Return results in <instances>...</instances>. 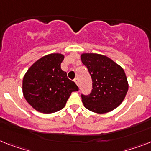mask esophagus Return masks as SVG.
<instances>
[{"instance_id": "esophagus-1", "label": "esophagus", "mask_w": 151, "mask_h": 151, "mask_svg": "<svg viewBox=\"0 0 151 151\" xmlns=\"http://www.w3.org/2000/svg\"><path fill=\"white\" fill-rule=\"evenodd\" d=\"M74 82H75L77 85L79 86V81H78V78H76L75 79H74Z\"/></svg>"}]
</instances>
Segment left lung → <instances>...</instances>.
<instances>
[{
  "label": "left lung",
  "mask_w": 151,
  "mask_h": 151,
  "mask_svg": "<svg viewBox=\"0 0 151 151\" xmlns=\"http://www.w3.org/2000/svg\"><path fill=\"white\" fill-rule=\"evenodd\" d=\"M81 60L88 69L93 82L91 93L81 95L83 106L96 114L114 110L124 100L128 91L124 69L102 54L83 53L81 54Z\"/></svg>",
  "instance_id": "8db88e82"
}]
</instances>
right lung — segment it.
Returning <instances> with one entry per match:
<instances>
[{"instance_id":"right-lung-1","label":"right lung","mask_w":151,"mask_h":151,"mask_svg":"<svg viewBox=\"0 0 151 151\" xmlns=\"http://www.w3.org/2000/svg\"><path fill=\"white\" fill-rule=\"evenodd\" d=\"M64 55L50 54L35 62L25 73L22 83L23 95L27 103L38 112L51 114L65 107L75 83L68 78L60 64Z\"/></svg>"}]
</instances>
